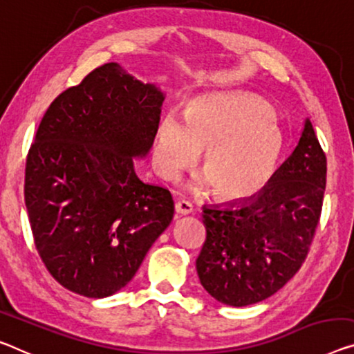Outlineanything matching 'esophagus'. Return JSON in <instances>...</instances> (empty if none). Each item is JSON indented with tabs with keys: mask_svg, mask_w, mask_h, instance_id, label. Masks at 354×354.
Wrapping results in <instances>:
<instances>
[{
	"mask_svg": "<svg viewBox=\"0 0 354 354\" xmlns=\"http://www.w3.org/2000/svg\"><path fill=\"white\" fill-rule=\"evenodd\" d=\"M174 207H176L177 215H188V214H192V212H193V205L187 203V201H177Z\"/></svg>",
	"mask_w": 354,
	"mask_h": 354,
	"instance_id": "1",
	"label": "esophagus"
}]
</instances>
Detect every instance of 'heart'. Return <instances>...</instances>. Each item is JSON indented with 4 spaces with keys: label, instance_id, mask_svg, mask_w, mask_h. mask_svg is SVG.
<instances>
[{
    "label": "heart",
    "instance_id": "obj_1",
    "mask_svg": "<svg viewBox=\"0 0 354 354\" xmlns=\"http://www.w3.org/2000/svg\"><path fill=\"white\" fill-rule=\"evenodd\" d=\"M204 149L203 172L188 183L194 193L212 188L221 203H241L258 194L279 166L283 133L272 109L247 93L194 97L185 118L169 112L156 128L151 162L162 178H176Z\"/></svg>",
    "mask_w": 354,
    "mask_h": 354
}]
</instances>
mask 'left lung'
Wrapping results in <instances>:
<instances>
[{
    "label": "left lung",
    "mask_w": 354,
    "mask_h": 354,
    "mask_svg": "<svg viewBox=\"0 0 354 354\" xmlns=\"http://www.w3.org/2000/svg\"><path fill=\"white\" fill-rule=\"evenodd\" d=\"M326 156L306 118L295 151L241 203L205 205L199 281L221 304L245 307L281 290L306 259L322 215Z\"/></svg>",
    "instance_id": "1"
}]
</instances>
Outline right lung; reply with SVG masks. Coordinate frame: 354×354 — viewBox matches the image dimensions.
<instances>
[{
    "mask_svg": "<svg viewBox=\"0 0 354 354\" xmlns=\"http://www.w3.org/2000/svg\"><path fill=\"white\" fill-rule=\"evenodd\" d=\"M166 93L106 63L58 95L25 169V205L53 279L85 297L115 295L171 225L169 189L134 171L153 145Z\"/></svg>",
    "mask_w": 354,
    "mask_h": 354,
    "instance_id": "right-lung-1",
    "label": "right lung"
}]
</instances>
